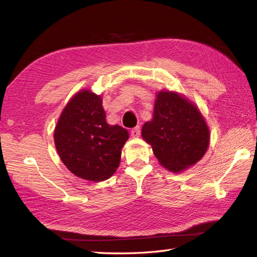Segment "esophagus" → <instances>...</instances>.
Masks as SVG:
<instances>
[{"instance_id":"34e87169","label":"esophagus","mask_w":257,"mask_h":257,"mask_svg":"<svg viewBox=\"0 0 257 257\" xmlns=\"http://www.w3.org/2000/svg\"><path fill=\"white\" fill-rule=\"evenodd\" d=\"M130 134H132V136H133L134 138L139 137V136H140V127H139V125H137V127H135L132 130V133H130Z\"/></svg>"}]
</instances>
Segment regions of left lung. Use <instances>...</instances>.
Returning a JSON list of instances; mask_svg holds the SVG:
<instances>
[{"mask_svg": "<svg viewBox=\"0 0 257 257\" xmlns=\"http://www.w3.org/2000/svg\"><path fill=\"white\" fill-rule=\"evenodd\" d=\"M141 135L161 166L173 172L198 162L210 141L209 128L199 109L171 91L158 94L154 119L144 124Z\"/></svg>", "mask_w": 257, "mask_h": 257, "instance_id": "obj_1", "label": "left lung"}]
</instances>
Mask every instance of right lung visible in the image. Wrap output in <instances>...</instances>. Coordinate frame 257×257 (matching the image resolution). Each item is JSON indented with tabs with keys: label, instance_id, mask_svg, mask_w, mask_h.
<instances>
[{
	"label": "right lung",
	"instance_id": "obj_1",
	"mask_svg": "<svg viewBox=\"0 0 257 257\" xmlns=\"http://www.w3.org/2000/svg\"><path fill=\"white\" fill-rule=\"evenodd\" d=\"M100 96L89 90L77 92L65 107L54 133L64 165L78 178L103 181L119 166L128 132L106 122Z\"/></svg>",
	"mask_w": 257,
	"mask_h": 257
}]
</instances>
